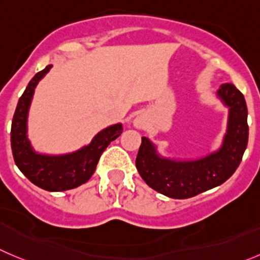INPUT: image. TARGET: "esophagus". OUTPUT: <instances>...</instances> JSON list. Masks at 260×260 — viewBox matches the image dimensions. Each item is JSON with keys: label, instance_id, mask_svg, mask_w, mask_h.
Listing matches in <instances>:
<instances>
[{"label": "esophagus", "instance_id": "34e87169", "mask_svg": "<svg viewBox=\"0 0 260 260\" xmlns=\"http://www.w3.org/2000/svg\"><path fill=\"white\" fill-rule=\"evenodd\" d=\"M134 125L137 126V127H139V128L144 127L145 120L142 117V116H139V117H137V118H135V120H134Z\"/></svg>", "mask_w": 260, "mask_h": 260}]
</instances>
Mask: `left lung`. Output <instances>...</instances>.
<instances>
[{
    "label": "left lung",
    "mask_w": 260,
    "mask_h": 260,
    "mask_svg": "<svg viewBox=\"0 0 260 260\" xmlns=\"http://www.w3.org/2000/svg\"><path fill=\"white\" fill-rule=\"evenodd\" d=\"M217 95L229 107L227 132L221 148L191 160L160 157L148 138H142L138 172L152 189L174 199H187L223 184L234 175L248 145V108L243 93L234 84H222Z\"/></svg>",
    "instance_id": "left-lung-1"
}]
</instances>
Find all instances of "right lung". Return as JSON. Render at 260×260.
<instances>
[{
    "label": "right lung",
    "mask_w": 260,
    "mask_h": 260,
    "mask_svg": "<svg viewBox=\"0 0 260 260\" xmlns=\"http://www.w3.org/2000/svg\"><path fill=\"white\" fill-rule=\"evenodd\" d=\"M51 68L52 65H48L34 75L17 102L11 123V149L19 170L34 185L47 191H65L80 186L90 179L101 154L122 133V123H115L103 128L93 138L90 144L76 152L61 155L37 153L26 135L28 112L37 84Z\"/></svg>",
    "instance_id": "add662e5"
}]
</instances>
